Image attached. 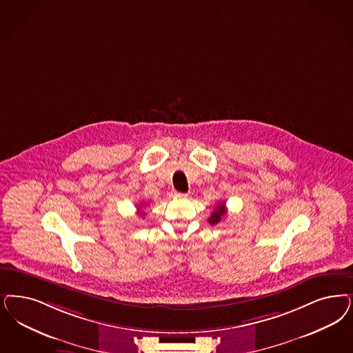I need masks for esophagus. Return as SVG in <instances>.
Listing matches in <instances>:
<instances>
[{
  "label": "esophagus",
  "mask_w": 353,
  "mask_h": 353,
  "mask_svg": "<svg viewBox=\"0 0 353 353\" xmlns=\"http://www.w3.org/2000/svg\"><path fill=\"white\" fill-rule=\"evenodd\" d=\"M174 196L176 198H186L188 196V194H185V193H180V192H174Z\"/></svg>",
  "instance_id": "1"
}]
</instances>
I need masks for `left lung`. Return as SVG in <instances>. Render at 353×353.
Instances as JSON below:
<instances>
[{
  "mask_svg": "<svg viewBox=\"0 0 353 353\" xmlns=\"http://www.w3.org/2000/svg\"><path fill=\"white\" fill-rule=\"evenodd\" d=\"M225 214H227V208H225V203L224 202H220L215 207V210L212 211V214H211V216L208 218V223L211 224V225H214V224H218L221 221V219L225 216Z\"/></svg>",
  "mask_w": 353,
  "mask_h": 353,
  "instance_id": "1",
  "label": "left lung"
}]
</instances>
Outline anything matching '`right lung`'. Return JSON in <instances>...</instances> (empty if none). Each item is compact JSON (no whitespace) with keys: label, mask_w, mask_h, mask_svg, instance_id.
<instances>
[{"label":"right lung","mask_w":353,"mask_h":353,"mask_svg":"<svg viewBox=\"0 0 353 353\" xmlns=\"http://www.w3.org/2000/svg\"><path fill=\"white\" fill-rule=\"evenodd\" d=\"M138 208H141V206H138Z\"/></svg>","instance_id":"obj_1"}]
</instances>
